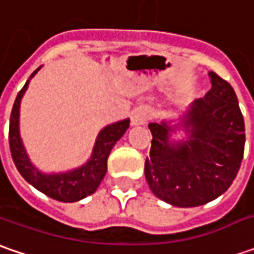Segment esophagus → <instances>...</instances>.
<instances>
[{
  "mask_svg": "<svg viewBox=\"0 0 254 254\" xmlns=\"http://www.w3.org/2000/svg\"><path fill=\"white\" fill-rule=\"evenodd\" d=\"M152 113L148 107H140L131 114V124L132 126H142L147 124L148 120L151 119Z\"/></svg>",
  "mask_w": 254,
  "mask_h": 254,
  "instance_id": "1",
  "label": "esophagus"
}]
</instances>
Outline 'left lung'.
I'll use <instances>...</instances> for the list:
<instances>
[{
	"label": "left lung",
	"instance_id": "obj_1",
	"mask_svg": "<svg viewBox=\"0 0 254 254\" xmlns=\"http://www.w3.org/2000/svg\"><path fill=\"white\" fill-rule=\"evenodd\" d=\"M210 90L177 120L150 123L145 180L152 193L178 208L205 205L226 192L245 151V122L233 87L209 72ZM180 129L187 137L174 140Z\"/></svg>",
	"mask_w": 254,
	"mask_h": 254
}]
</instances>
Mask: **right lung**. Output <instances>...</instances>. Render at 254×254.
Segmentation results:
<instances>
[{"label": "right lung", "mask_w": 254, "mask_h": 254, "mask_svg": "<svg viewBox=\"0 0 254 254\" xmlns=\"http://www.w3.org/2000/svg\"><path fill=\"white\" fill-rule=\"evenodd\" d=\"M41 67L42 66H39L29 76V79L26 80L25 86L15 99L11 119H9V138H8L11 155L16 170L19 171L22 178L26 182H29L34 188L41 190L42 193L48 195L52 199L61 200V202H77L97 190L107 172V158L116 142L122 138L124 132L130 127V119L112 123L102 128L97 134L92 155L83 165L66 172H51V174L42 172L29 160L19 132L21 100L28 89L31 79L38 73Z\"/></svg>", "instance_id": "1"}]
</instances>
